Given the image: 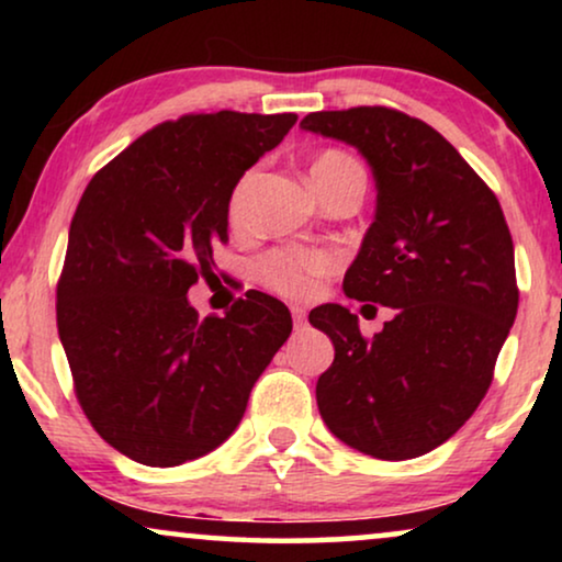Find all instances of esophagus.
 I'll list each match as a JSON object with an SVG mask.
<instances>
[{"label":"esophagus","instance_id":"34e87169","mask_svg":"<svg viewBox=\"0 0 562 562\" xmlns=\"http://www.w3.org/2000/svg\"><path fill=\"white\" fill-rule=\"evenodd\" d=\"M291 317H294V325L296 327H304L306 325V312L302 306H291Z\"/></svg>","mask_w":562,"mask_h":562}]
</instances>
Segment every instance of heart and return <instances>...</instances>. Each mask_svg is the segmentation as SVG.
I'll use <instances>...</instances> for the list:
<instances>
[{
    "label": "heart",
    "instance_id": "b5f03b06",
    "mask_svg": "<svg viewBox=\"0 0 562 562\" xmlns=\"http://www.w3.org/2000/svg\"><path fill=\"white\" fill-rule=\"evenodd\" d=\"M348 176H356V179H363V168L352 156L342 150H325L314 158L312 164V183L314 189L327 187L337 179H348ZM252 181V171H248L237 181V187L229 196V220L240 222L243 214V202L245 191H248ZM337 268V258L327 250L317 248H299V245H286V248H276L263 252L256 260V279L263 283L266 289L276 291L281 296L291 299H310L314 291H317V283L329 276Z\"/></svg>",
    "mask_w": 562,
    "mask_h": 562
}]
</instances>
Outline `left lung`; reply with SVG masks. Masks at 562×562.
Segmentation results:
<instances>
[{"label": "left lung", "instance_id": "8db88e82", "mask_svg": "<svg viewBox=\"0 0 562 562\" xmlns=\"http://www.w3.org/2000/svg\"><path fill=\"white\" fill-rule=\"evenodd\" d=\"M302 127L356 145L371 166L375 220L342 286L396 312L373 337L340 304L310 314L335 345L317 381L319 414L366 456H425L479 409L517 317L502 204L435 127L398 110L312 112Z\"/></svg>", "mask_w": 562, "mask_h": 562}]
</instances>
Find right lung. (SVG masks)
<instances>
[{"instance_id":"1","label":"right lung","mask_w":562,"mask_h":562,"mask_svg":"<svg viewBox=\"0 0 562 562\" xmlns=\"http://www.w3.org/2000/svg\"><path fill=\"white\" fill-rule=\"evenodd\" d=\"M296 114H183L137 137L89 181L56 289L74 391L99 437L153 468L217 448L291 335L279 299L248 291L199 317L187 291L227 243L240 176Z\"/></svg>"}]
</instances>
